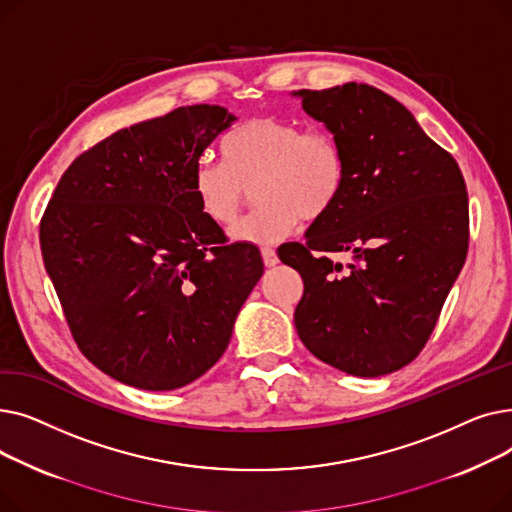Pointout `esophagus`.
Returning <instances> with one entry per match:
<instances>
[{"label": "esophagus", "mask_w": 512, "mask_h": 512, "mask_svg": "<svg viewBox=\"0 0 512 512\" xmlns=\"http://www.w3.org/2000/svg\"><path fill=\"white\" fill-rule=\"evenodd\" d=\"M261 257H263L265 267H274V265L278 263V255H276V251H274V249H270V247L261 249Z\"/></svg>", "instance_id": "1"}]
</instances>
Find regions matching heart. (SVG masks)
Wrapping results in <instances>:
<instances>
[{
	"label": "heart",
	"mask_w": 512,
	"mask_h": 512,
	"mask_svg": "<svg viewBox=\"0 0 512 512\" xmlns=\"http://www.w3.org/2000/svg\"><path fill=\"white\" fill-rule=\"evenodd\" d=\"M224 159L203 155L193 168V193L211 222L230 228L257 186L259 209L232 230V238L270 245L288 236L301 218L319 220L344 193L346 157L324 130L259 116L224 139Z\"/></svg>",
	"instance_id": "b5f03b06"
}]
</instances>
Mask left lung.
Returning a JSON list of instances; mask_svg holds the SVG:
<instances>
[{
  "instance_id": "8db88e82",
  "label": "left lung",
  "mask_w": 512,
  "mask_h": 512,
  "mask_svg": "<svg viewBox=\"0 0 512 512\" xmlns=\"http://www.w3.org/2000/svg\"><path fill=\"white\" fill-rule=\"evenodd\" d=\"M346 157V186L305 242L280 247L303 278L294 326L309 351L348 375L411 363L432 336L469 249V199L454 157L384 91L346 83L292 93ZM354 253L342 268L334 252Z\"/></svg>"
}]
</instances>
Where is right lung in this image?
I'll return each mask as SVG.
<instances>
[{"label": "right lung", "mask_w": 512, "mask_h": 512, "mask_svg": "<svg viewBox=\"0 0 512 512\" xmlns=\"http://www.w3.org/2000/svg\"><path fill=\"white\" fill-rule=\"evenodd\" d=\"M186 105L80 153L41 218L45 270L70 332L110 378L176 390L211 369L263 274L259 249L201 211L193 168L234 124Z\"/></svg>", "instance_id": "obj_1"}]
</instances>
